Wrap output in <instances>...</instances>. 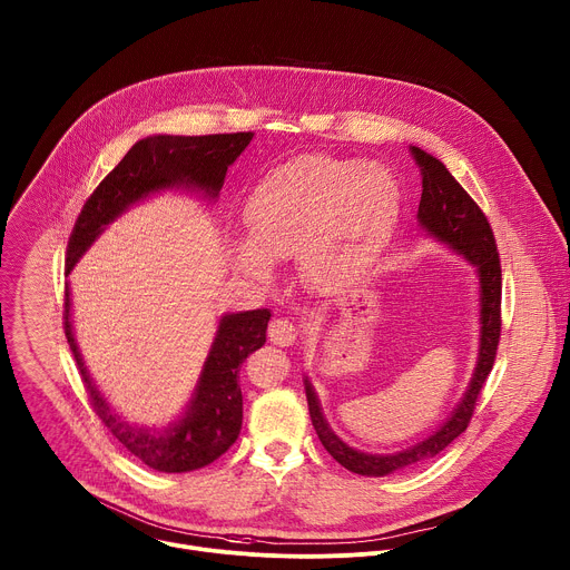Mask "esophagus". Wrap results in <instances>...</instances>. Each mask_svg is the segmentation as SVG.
Returning a JSON list of instances; mask_svg holds the SVG:
<instances>
[{"mask_svg": "<svg viewBox=\"0 0 570 570\" xmlns=\"http://www.w3.org/2000/svg\"><path fill=\"white\" fill-rule=\"evenodd\" d=\"M268 338H271V343H275V345H279V347L293 345V343L297 341L295 324L288 322V320H284V317L273 320L271 327H268Z\"/></svg>", "mask_w": 570, "mask_h": 570, "instance_id": "esophagus-1", "label": "esophagus"}]
</instances>
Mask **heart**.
I'll list each match as a JSON object with an SVG mask.
<instances>
[{
    "instance_id": "1",
    "label": "heart",
    "mask_w": 570,
    "mask_h": 570,
    "mask_svg": "<svg viewBox=\"0 0 570 570\" xmlns=\"http://www.w3.org/2000/svg\"><path fill=\"white\" fill-rule=\"evenodd\" d=\"M401 185L379 161L308 155L266 174L246 200L250 238L232 240V257L257 279L271 259L297 255L317 291L361 279L381 257L401 216Z\"/></svg>"
}]
</instances>
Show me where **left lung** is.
<instances>
[{"instance_id":"left-lung-1","label":"left lung","mask_w":570,"mask_h":570,"mask_svg":"<svg viewBox=\"0 0 570 570\" xmlns=\"http://www.w3.org/2000/svg\"><path fill=\"white\" fill-rule=\"evenodd\" d=\"M413 155L422 169V200L417 209L420 227L442 246L466 259L478 275V358L462 399L444 424H440L429 438L394 453H365L343 442L332 431L330 422L324 420L317 392L308 376H304L308 415L322 446L332 453L336 462L358 475L381 478L413 469L442 453L458 435H462L473 415L480 387L492 372L501 336V262L494 232L480 207L435 155L417 146H413Z\"/></svg>"}]
</instances>
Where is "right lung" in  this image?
<instances>
[{
	"mask_svg": "<svg viewBox=\"0 0 570 570\" xmlns=\"http://www.w3.org/2000/svg\"><path fill=\"white\" fill-rule=\"evenodd\" d=\"M255 132L232 135H150L139 139L106 176L78 214L67 246L69 275L92 243L130 207L150 196L183 189L207 200L218 198L227 167L246 150ZM65 336L86 381L92 405L110 433L146 466L161 473H185L220 458L238 438L243 424V394L238 370L266 343L271 308L225 313L191 390L185 411L165 429L130 424L97 387L78 350L71 322V291L65 284Z\"/></svg>",
	"mask_w": 570,
	"mask_h": 570,
	"instance_id": "right-lung-1",
	"label": "right lung"
}]
</instances>
